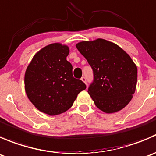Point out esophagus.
<instances>
[{
    "label": "esophagus",
    "instance_id": "34e87169",
    "mask_svg": "<svg viewBox=\"0 0 156 156\" xmlns=\"http://www.w3.org/2000/svg\"><path fill=\"white\" fill-rule=\"evenodd\" d=\"M81 81H82L84 83H85V84H86V83H87V80H86L85 77H82V78H81Z\"/></svg>",
    "mask_w": 156,
    "mask_h": 156
}]
</instances>
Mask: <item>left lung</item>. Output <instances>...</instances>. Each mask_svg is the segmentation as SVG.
<instances>
[{"label": "left lung", "mask_w": 156, "mask_h": 156, "mask_svg": "<svg viewBox=\"0 0 156 156\" xmlns=\"http://www.w3.org/2000/svg\"><path fill=\"white\" fill-rule=\"evenodd\" d=\"M76 48L93 69L94 81L87 92L96 106L106 113L125 108L137 81V68L130 56L117 44L101 38L80 42Z\"/></svg>", "instance_id": "obj_1"}]
</instances>
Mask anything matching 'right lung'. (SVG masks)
<instances>
[{
  "label": "right lung",
  "instance_id": "add662e5",
  "mask_svg": "<svg viewBox=\"0 0 156 156\" xmlns=\"http://www.w3.org/2000/svg\"><path fill=\"white\" fill-rule=\"evenodd\" d=\"M69 49L55 43L37 52L25 74V90L32 104L49 115H56L72 107L77 96L86 89L72 75L66 60Z\"/></svg>",
  "mask_w": 156,
  "mask_h": 156
}]
</instances>
